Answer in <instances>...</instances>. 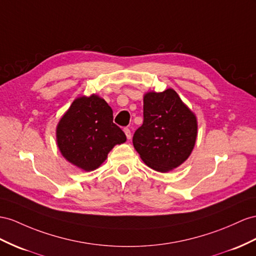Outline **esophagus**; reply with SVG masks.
Masks as SVG:
<instances>
[{"label":"esophagus","mask_w":256,"mask_h":256,"mask_svg":"<svg viewBox=\"0 0 256 256\" xmlns=\"http://www.w3.org/2000/svg\"><path fill=\"white\" fill-rule=\"evenodd\" d=\"M124 133H126L128 140H130V136H132V134H130V130L128 128H124Z\"/></svg>","instance_id":"obj_1"}]
</instances>
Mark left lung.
<instances>
[{"label":"left lung","instance_id":"obj_1","mask_svg":"<svg viewBox=\"0 0 256 256\" xmlns=\"http://www.w3.org/2000/svg\"><path fill=\"white\" fill-rule=\"evenodd\" d=\"M196 120L172 88L144 96V121L135 130L133 145L146 164L158 172L178 168L192 154Z\"/></svg>","mask_w":256,"mask_h":256}]
</instances>
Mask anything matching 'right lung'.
<instances>
[{"label":"right lung","instance_id":"1","mask_svg":"<svg viewBox=\"0 0 256 256\" xmlns=\"http://www.w3.org/2000/svg\"><path fill=\"white\" fill-rule=\"evenodd\" d=\"M56 137L62 154L84 171L97 168L114 145L126 140L114 123L112 109L97 95L72 102L58 123Z\"/></svg>","mask_w":256,"mask_h":256}]
</instances>
